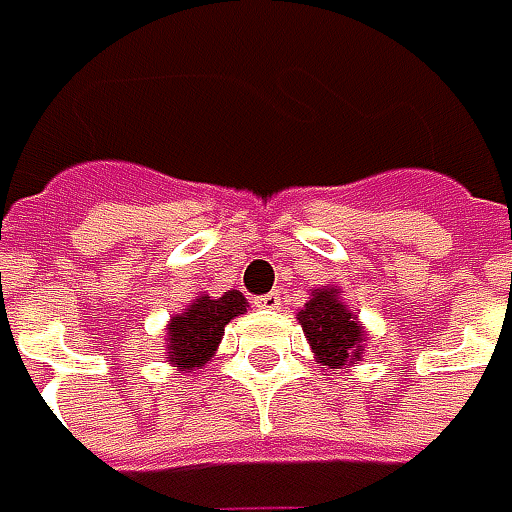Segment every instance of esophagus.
<instances>
[{
  "label": "esophagus",
  "instance_id": "obj_1",
  "mask_svg": "<svg viewBox=\"0 0 512 512\" xmlns=\"http://www.w3.org/2000/svg\"><path fill=\"white\" fill-rule=\"evenodd\" d=\"M255 306L257 309H277V306H280V294H277V291L260 294V297H255Z\"/></svg>",
  "mask_w": 512,
  "mask_h": 512
}]
</instances>
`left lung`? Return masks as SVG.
Listing matches in <instances>:
<instances>
[{
    "label": "left lung",
    "mask_w": 512,
    "mask_h": 512,
    "mask_svg": "<svg viewBox=\"0 0 512 512\" xmlns=\"http://www.w3.org/2000/svg\"><path fill=\"white\" fill-rule=\"evenodd\" d=\"M314 357L323 365H348L362 357V328L357 317L337 300V289H314L306 309L297 314Z\"/></svg>",
    "instance_id": "left-lung-1"
}]
</instances>
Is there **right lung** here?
Returning a JSON list of instances; mask_svg holds the SVG:
<instances>
[{"mask_svg":"<svg viewBox=\"0 0 512 512\" xmlns=\"http://www.w3.org/2000/svg\"><path fill=\"white\" fill-rule=\"evenodd\" d=\"M246 311V297L240 291H226L223 297H198L184 314L172 317L167 337V360L175 368L195 371L215 354L223 328L232 317Z\"/></svg>","mask_w":512,"mask_h":512,"instance_id":"1","label":"right lung"}]
</instances>
